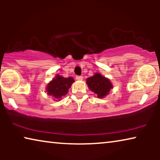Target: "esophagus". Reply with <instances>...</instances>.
Instances as JSON below:
<instances>
[{
    "instance_id": "obj_1",
    "label": "esophagus",
    "mask_w": 160,
    "mask_h": 160,
    "mask_svg": "<svg viewBox=\"0 0 160 160\" xmlns=\"http://www.w3.org/2000/svg\"><path fill=\"white\" fill-rule=\"evenodd\" d=\"M76 79L78 80V81H82V80H83V76H76Z\"/></svg>"
}]
</instances>
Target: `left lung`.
I'll return each mask as SVG.
<instances>
[{
	"label": "left lung",
	"mask_w": 160,
	"mask_h": 160,
	"mask_svg": "<svg viewBox=\"0 0 160 160\" xmlns=\"http://www.w3.org/2000/svg\"><path fill=\"white\" fill-rule=\"evenodd\" d=\"M89 89L97 94L98 98H103L107 95L113 86L109 79L105 78L100 73H95L87 79Z\"/></svg>",
	"instance_id": "8db88e82"
}]
</instances>
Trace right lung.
Masks as SVG:
<instances>
[{"mask_svg":"<svg viewBox=\"0 0 160 160\" xmlns=\"http://www.w3.org/2000/svg\"><path fill=\"white\" fill-rule=\"evenodd\" d=\"M73 82L74 80L72 77L64 78L58 75L55 78L48 84L47 87V94L53 96L56 99H59L62 98V96L66 95Z\"/></svg>","mask_w":160,"mask_h":160,"instance_id":"1","label":"right lung"}]
</instances>
